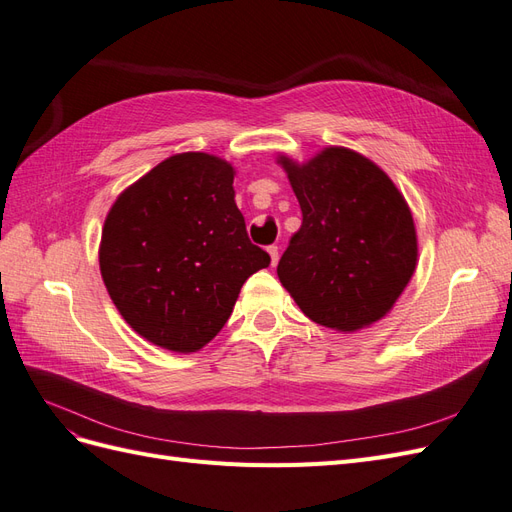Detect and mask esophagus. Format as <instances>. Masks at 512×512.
Listing matches in <instances>:
<instances>
[{"mask_svg":"<svg viewBox=\"0 0 512 512\" xmlns=\"http://www.w3.org/2000/svg\"><path fill=\"white\" fill-rule=\"evenodd\" d=\"M267 252H269V256H271V265L275 267L277 260H280V250H277V245H269Z\"/></svg>","mask_w":512,"mask_h":512,"instance_id":"esophagus-1","label":"esophagus"}]
</instances>
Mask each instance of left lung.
I'll list each match as a JSON object with an SVG mask.
<instances>
[{
  "label": "left lung",
  "instance_id": "1",
  "mask_svg": "<svg viewBox=\"0 0 512 512\" xmlns=\"http://www.w3.org/2000/svg\"><path fill=\"white\" fill-rule=\"evenodd\" d=\"M303 222L277 265L282 286L322 327L356 331L391 312L416 269L406 198L382 168L346 147L305 164L280 156Z\"/></svg>",
  "mask_w": 512,
  "mask_h": 512
}]
</instances>
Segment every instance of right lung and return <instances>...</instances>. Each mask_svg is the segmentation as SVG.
<instances>
[{
    "instance_id": "1",
    "label": "right lung",
    "mask_w": 512,
    "mask_h": 512,
    "mask_svg": "<svg viewBox=\"0 0 512 512\" xmlns=\"http://www.w3.org/2000/svg\"><path fill=\"white\" fill-rule=\"evenodd\" d=\"M235 168L177 153L123 190L100 243L104 286L147 342L196 352L222 331L252 273L271 256L247 237Z\"/></svg>"
}]
</instances>
